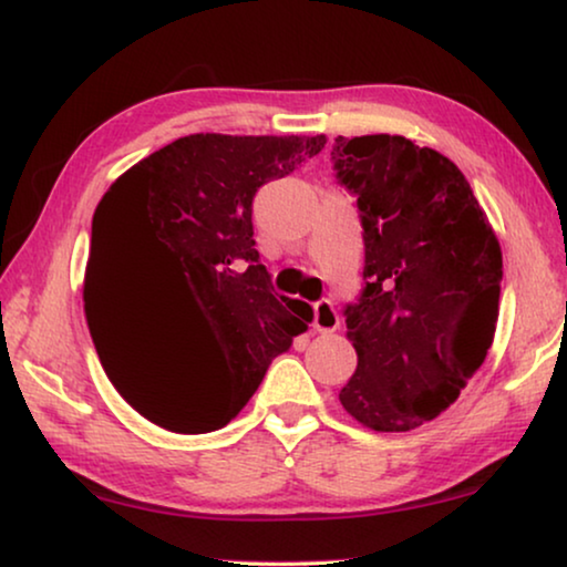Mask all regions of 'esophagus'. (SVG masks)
<instances>
[{"label":"esophagus","mask_w":567,"mask_h":567,"mask_svg":"<svg viewBox=\"0 0 567 567\" xmlns=\"http://www.w3.org/2000/svg\"><path fill=\"white\" fill-rule=\"evenodd\" d=\"M340 328L338 309L332 305V299H320L315 305V330L317 332H332Z\"/></svg>","instance_id":"34e87169"}]
</instances>
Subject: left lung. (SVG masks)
I'll return each instance as SVG.
<instances>
[{
    "instance_id": "1",
    "label": "left lung",
    "mask_w": 567,
    "mask_h": 567,
    "mask_svg": "<svg viewBox=\"0 0 567 567\" xmlns=\"http://www.w3.org/2000/svg\"><path fill=\"white\" fill-rule=\"evenodd\" d=\"M355 198L363 286L343 317L359 363L340 390L355 421L410 431L460 398L498 322L501 245L452 159L405 136H338Z\"/></svg>"
}]
</instances>
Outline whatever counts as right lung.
<instances>
[{
	"label": "right lung",
	"mask_w": 567,
	"mask_h": 567,
	"mask_svg": "<svg viewBox=\"0 0 567 567\" xmlns=\"http://www.w3.org/2000/svg\"><path fill=\"white\" fill-rule=\"evenodd\" d=\"M324 142L183 136L123 173L97 204L84 315L107 379L152 423L175 433L227 425L312 322V307L274 293L255 250L252 198ZM177 285L205 332L188 352H175L153 317Z\"/></svg>",
	"instance_id": "add662e5"
}]
</instances>
